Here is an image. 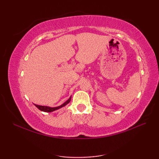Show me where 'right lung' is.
<instances>
[{
	"label": "right lung",
	"instance_id": "1",
	"mask_svg": "<svg viewBox=\"0 0 159 159\" xmlns=\"http://www.w3.org/2000/svg\"><path fill=\"white\" fill-rule=\"evenodd\" d=\"M71 98H72V96H70V98L67 100L66 102H65L63 104H62L61 105L58 106V107H47V106H41V105H38V104H35V106L37 108H38V109L40 111H44V112H52V111H56L57 109H61V108L65 107L66 104H67L70 102Z\"/></svg>",
	"mask_w": 159,
	"mask_h": 159
}]
</instances>
